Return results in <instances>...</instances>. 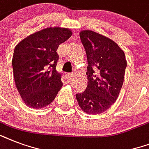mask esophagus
Returning <instances> with one entry per match:
<instances>
[{
	"label": "esophagus",
	"mask_w": 149,
	"mask_h": 149,
	"mask_svg": "<svg viewBox=\"0 0 149 149\" xmlns=\"http://www.w3.org/2000/svg\"><path fill=\"white\" fill-rule=\"evenodd\" d=\"M75 76L74 72H72V73H69V74H67V77L70 78V79H73V77Z\"/></svg>",
	"instance_id": "esophagus-1"
}]
</instances>
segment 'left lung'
Wrapping results in <instances>:
<instances>
[{
	"label": "left lung",
	"instance_id": "obj_1",
	"mask_svg": "<svg viewBox=\"0 0 149 149\" xmlns=\"http://www.w3.org/2000/svg\"><path fill=\"white\" fill-rule=\"evenodd\" d=\"M88 65L87 86L77 93L80 108L89 114H99L118 99L124 84L127 61L125 52L111 38L91 30L79 33Z\"/></svg>",
	"mask_w": 149,
	"mask_h": 149
}]
</instances>
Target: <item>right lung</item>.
<instances>
[{
    "instance_id": "obj_1",
    "label": "right lung",
    "mask_w": 149,
    "mask_h": 149,
    "mask_svg": "<svg viewBox=\"0 0 149 149\" xmlns=\"http://www.w3.org/2000/svg\"><path fill=\"white\" fill-rule=\"evenodd\" d=\"M71 36L70 29L50 27L31 34L15 46L12 58L15 85L29 107L48 106L62 88V74L56 69V51Z\"/></svg>"
}]
</instances>
